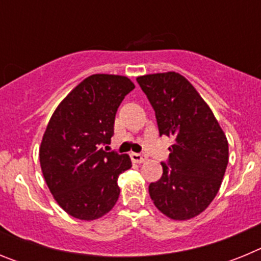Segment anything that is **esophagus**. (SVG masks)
Segmentation results:
<instances>
[{"label":"esophagus","mask_w":261,"mask_h":261,"mask_svg":"<svg viewBox=\"0 0 261 261\" xmlns=\"http://www.w3.org/2000/svg\"><path fill=\"white\" fill-rule=\"evenodd\" d=\"M130 158H132L133 162L136 163H142L146 161V155H144V154H138V153H132L130 154Z\"/></svg>","instance_id":"1"}]
</instances>
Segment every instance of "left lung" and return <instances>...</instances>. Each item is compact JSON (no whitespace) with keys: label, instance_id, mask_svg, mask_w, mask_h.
Listing matches in <instances>:
<instances>
[{"label":"left lung","instance_id":"obj_1","mask_svg":"<svg viewBox=\"0 0 261 261\" xmlns=\"http://www.w3.org/2000/svg\"><path fill=\"white\" fill-rule=\"evenodd\" d=\"M137 82L155 111L159 136L174 138L162 177L149 186L150 197L171 220H190L218 193L229 162L227 138L209 106L181 74H146Z\"/></svg>","mask_w":261,"mask_h":261}]
</instances>
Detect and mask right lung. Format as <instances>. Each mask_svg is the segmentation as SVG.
<instances>
[{"mask_svg": "<svg viewBox=\"0 0 261 261\" xmlns=\"http://www.w3.org/2000/svg\"><path fill=\"white\" fill-rule=\"evenodd\" d=\"M135 84L124 75L93 74L71 90L53 112L39 158L48 188L71 217L98 220L120 195L117 177L132 167L128 154L103 150L111 142L120 103Z\"/></svg>", "mask_w": 261, "mask_h": 261, "instance_id": "right-lung-1", "label": "right lung"}]
</instances>
